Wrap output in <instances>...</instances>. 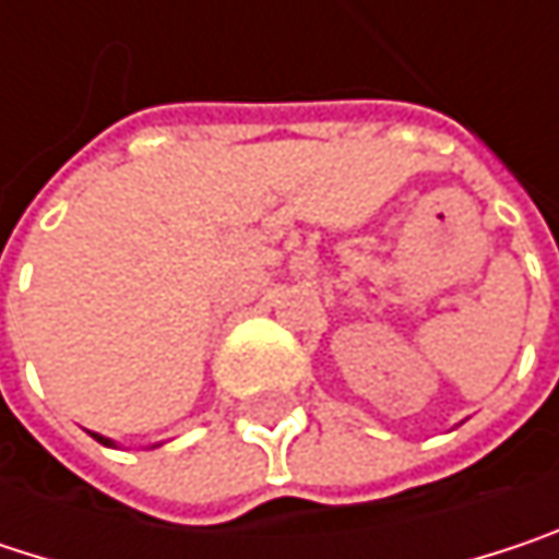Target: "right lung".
<instances>
[{"instance_id": "add662e5", "label": "right lung", "mask_w": 559, "mask_h": 559, "mask_svg": "<svg viewBox=\"0 0 559 559\" xmlns=\"http://www.w3.org/2000/svg\"><path fill=\"white\" fill-rule=\"evenodd\" d=\"M93 437H96V440H99L103 447H112V440H109V437H99V433H93Z\"/></svg>"}]
</instances>
